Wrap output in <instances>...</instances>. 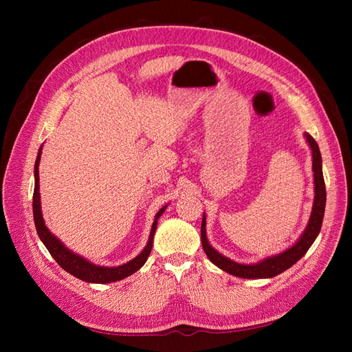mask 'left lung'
Returning <instances> with one entry per match:
<instances>
[{
	"mask_svg": "<svg viewBox=\"0 0 352 352\" xmlns=\"http://www.w3.org/2000/svg\"><path fill=\"white\" fill-rule=\"evenodd\" d=\"M307 142L311 148L313 154V172H314V202H313V210L310 220H308V225L301 235L291 248L286 251L272 255V257L264 258L255 264H241L233 261L225 255L216 251L211 247L207 233H206V214L202 216L201 221V242L204 252L207 254L208 260L216 264L219 269L225 270L229 274L238 276V278L243 279H270L274 276L280 274L282 272L287 270L294 265L298 260L302 258V255L311 247L313 242L316 241L317 235L320 233L323 216H324V206H326V186H324V179H323V170H322V155L320 150H318L317 142L313 140L311 135L305 133Z\"/></svg>",
	"mask_w": 352,
	"mask_h": 352,
	"instance_id": "left-lung-1",
	"label": "left lung"
}]
</instances>
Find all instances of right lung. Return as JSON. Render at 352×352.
<instances>
[{"label":"right lung","instance_id":"add662e5","mask_svg":"<svg viewBox=\"0 0 352 352\" xmlns=\"http://www.w3.org/2000/svg\"><path fill=\"white\" fill-rule=\"evenodd\" d=\"M41 154H42V146L38 151L36 157V163H35V189H34V202H32V207H34V220H35V226L36 232L42 241V243L45 245L50 254L52 255L58 265H61V269H65L67 273H70L74 278H78L80 280L89 282V283H111L122 280L127 276L133 274L135 272L140 270L142 265L145 264L146 258L150 257V252L153 248V239L155 235V229H157V220L160 216L163 214L167 206L163 208H160V211L155 214L153 228L150 232V238H148L146 247L136 255L133 260L129 263L117 265V267H102V265H97L87 258L80 257V255L74 254L69 248H66L63 242H60L56 235L48 230L45 226L44 217H42V211H41V195H39V162H41Z\"/></svg>","mask_w":352,"mask_h":352}]
</instances>
